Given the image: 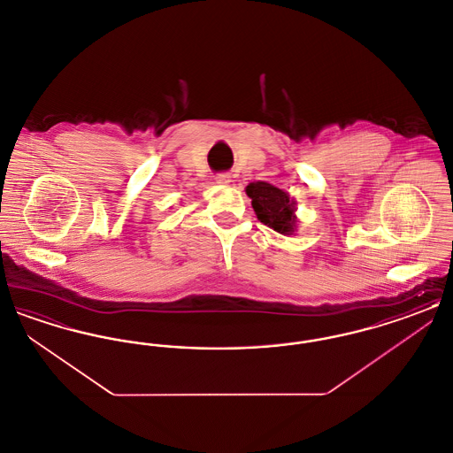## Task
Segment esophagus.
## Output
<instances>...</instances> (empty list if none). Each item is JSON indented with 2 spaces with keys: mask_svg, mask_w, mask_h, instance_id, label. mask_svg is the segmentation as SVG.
Returning a JSON list of instances; mask_svg holds the SVG:
<instances>
[{
  "mask_svg": "<svg viewBox=\"0 0 453 453\" xmlns=\"http://www.w3.org/2000/svg\"><path fill=\"white\" fill-rule=\"evenodd\" d=\"M216 181L219 185H227V183H231V176H229V174H226V173L217 174Z\"/></svg>",
  "mask_w": 453,
  "mask_h": 453,
  "instance_id": "obj_1",
  "label": "esophagus"
}]
</instances>
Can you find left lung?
<instances>
[{"mask_svg":"<svg viewBox=\"0 0 453 453\" xmlns=\"http://www.w3.org/2000/svg\"><path fill=\"white\" fill-rule=\"evenodd\" d=\"M246 194L251 198V205L259 222L283 236L294 234L297 224V202L290 198V195L266 181L250 183L246 187Z\"/></svg>","mask_w":453,"mask_h":453,"instance_id":"obj_1","label":"left lung"}]
</instances>
